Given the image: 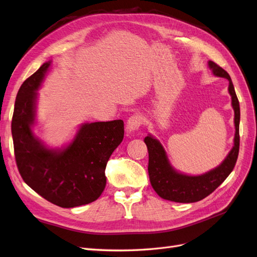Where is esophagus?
Listing matches in <instances>:
<instances>
[{"instance_id": "obj_1", "label": "esophagus", "mask_w": 257, "mask_h": 257, "mask_svg": "<svg viewBox=\"0 0 257 257\" xmlns=\"http://www.w3.org/2000/svg\"><path fill=\"white\" fill-rule=\"evenodd\" d=\"M144 122V117L142 114H133L132 116L128 117L127 120V123H126V128L130 131V132H133L135 130H138L141 126L142 124Z\"/></svg>"}]
</instances>
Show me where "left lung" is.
<instances>
[{
	"label": "left lung",
	"instance_id": "1",
	"mask_svg": "<svg viewBox=\"0 0 257 257\" xmlns=\"http://www.w3.org/2000/svg\"><path fill=\"white\" fill-rule=\"evenodd\" d=\"M209 66L215 75L226 78L229 81L228 91L231 95V103L234 110V146L218 168L200 176H188L179 174L171 168L160 143L151 136L145 137V144L147 145L149 154L148 173L150 183L158 195L165 200L179 203H192L204 199L224 182L232 172L237 162L240 146V106L238 97L235 95L230 75L214 61H209Z\"/></svg>",
	"mask_w": 257,
	"mask_h": 257
}]
</instances>
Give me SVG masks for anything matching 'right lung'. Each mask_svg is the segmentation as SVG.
<instances>
[{
  "label": "right lung",
  "mask_w": 257,
  "mask_h": 257,
  "mask_svg": "<svg viewBox=\"0 0 257 257\" xmlns=\"http://www.w3.org/2000/svg\"><path fill=\"white\" fill-rule=\"evenodd\" d=\"M45 62L20 86L12 119L14 152L20 176L41 197L60 207L97 200L106 187L105 170L124 136L122 120L83 124L74 141L61 151L45 148L31 126L37 89L50 67Z\"/></svg>",
  "instance_id": "right-lung-1"
}]
</instances>
